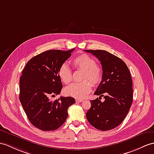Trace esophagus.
Returning <instances> with one entry per match:
<instances>
[{"label":"esophagus","mask_w":154,"mask_h":154,"mask_svg":"<svg viewBox=\"0 0 154 154\" xmlns=\"http://www.w3.org/2000/svg\"><path fill=\"white\" fill-rule=\"evenodd\" d=\"M82 101H84V100L80 99H76V102H77V103H81V102H82Z\"/></svg>","instance_id":"obj_1"}]
</instances>
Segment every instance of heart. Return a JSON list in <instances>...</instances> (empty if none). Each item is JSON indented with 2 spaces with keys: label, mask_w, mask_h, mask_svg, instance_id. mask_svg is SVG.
Wrapping results in <instances>:
<instances>
[{
  "label": "heart",
  "mask_w": 154,
  "mask_h": 154,
  "mask_svg": "<svg viewBox=\"0 0 154 154\" xmlns=\"http://www.w3.org/2000/svg\"><path fill=\"white\" fill-rule=\"evenodd\" d=\"M73 68L82 70L80 83L72 84L65 89L67 95L75 98L83 99L91 90L92 85H97L103 78V69L95 63V59L88 54H83L76 56L72 60ZM59 76L65 84L70 83L72 79V71L66 64H63L59 69Z\"/></svg>",
  "instance_id": "b5f03b06"
}]
</instances>
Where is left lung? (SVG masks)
<instances>
[{
    "label": "left lung",
    "mask_w": 154,
    "mask_h": 154,
    "mask_svg": "<svg viewBox=\"0 0 154 154\" xmlns=\"http://www.w3.org/2000/svg\"><path fill=\"white\" fill-rule=\"evenodd\" d=\"M98 59L103 68V78L86 113L90 124L100 131L118 127L123 121L133 103V82L125 62L104 50H85ZM103 96L105 100L101 102Z\"/></svg>",
    "instance_id": "1"
}]
</instances>
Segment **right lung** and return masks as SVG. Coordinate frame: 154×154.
<instances>
[{
    "label": "right lung",
    "instance_id": "obj_1",
    "mask_svg": "<svg viewBox=\"0 0 154 154\" xmlns=\"http://www.w3.org/2000/svg\"><path fill=\"white\" fill-rule=\"evenodd\" d=\"M74 50L42 52L30 59L22 71L20 100L30 122L40 130L57 129L68 117L69 107L75 103L71 97L50 100L61 93L63 84L59 69Z\"/></svg>",
    "mask_w": 154,
    "mask_h": 154
}]
</instances>
